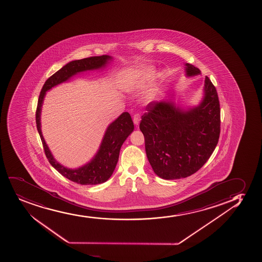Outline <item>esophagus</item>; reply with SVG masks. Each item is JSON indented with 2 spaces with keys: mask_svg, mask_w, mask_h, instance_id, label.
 <instances>
[{
  "mask_svg": "<svg viewBox=\"0 0 262 262\" xmlns=\"http://www.w3.org/2000/svg\"><path fill=\"white\" fill-rule=\"evenodd\" d=\"M141 120V116L139 113H135V114L133 115V123L136 124V125H138L139 124V122Z\"/></svg>",
  "mask_w": 262,
  "mask_h": 262,
  "instance_id": "obj_1",
  "label": "esophagus"
}]
</instances>
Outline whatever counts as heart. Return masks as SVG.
<instances>
[{
	"mask_svg": "<svg viewBox=\"0 0 262 262\" xmlns=\"http://www.w3.org/2000/svg\"><path fill=\"white\" fill-rule=\"evenodd\" d=\"M150 76V72L149 71H143L142 73L139 76L138 81L130 86V90H138V89H141L144 85V82L149 78Z\"/></svg>",
	"mask_w": 262,
	"mask_h": 262,
	"instance_id": "heart-1",
	"label": "heart"
}]
</instances>
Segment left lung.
<instances>
[{"label": "left lung", "mask_w": 262, "mask_h": 262, "mask_svg": "<svg viewBox=\"0 0 262 262\" xmlns=\"http://www.w3.org/2000/svg\"><path fill=\"white\" fill-rule=\"evenodd\" d=\"M187 76L200 74L186 63ZM203 101L184 112L169 102H151L142 116L139 128L154 172L164 180L191 176L214 150L221 133V108L217 91L206 77Z\"/></svg>", "instance_id": "obj_1"}]
</instances>
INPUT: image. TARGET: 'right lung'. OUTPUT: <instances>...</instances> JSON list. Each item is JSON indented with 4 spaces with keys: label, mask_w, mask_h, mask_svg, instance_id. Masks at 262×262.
<instances>
[{
    "label": "right lung",
    "mask_w": 262,
    "mask_h": 262,
    "mask_svg": "<svg viewBox=\"0 0 262 262\" xmlns=\"http://www.w3.org/2000/svg\"><path fill=\"white\" fill-rule=\"evenodd\" d=\"M112 59L110 56H91L87 58L76 60L64 65L61 70L56 71L51 77H49L41 88L39 96L38 103L35 112V122L41 138L45 155L48 160L59 173L67 178L68 180L77 183L80 185H97L105 182L112 176L115 167L117 165L119 157L121 146L124 144L128 136L134 129L133 119L128 112H124L116 120L110 124L107 128L103 142L101 144L99 150L97 151L94 159L87 165L76 170L65 168L58 164L54 159L47 144L45 143L43 137L41 135L40 115L41 107L45 96V92L54 86L61 82H65L74 75L82 71H91L103 67L107 63V61Z\"/></svg>",
    "instance_id": "obj_1"
}]
</instances>
